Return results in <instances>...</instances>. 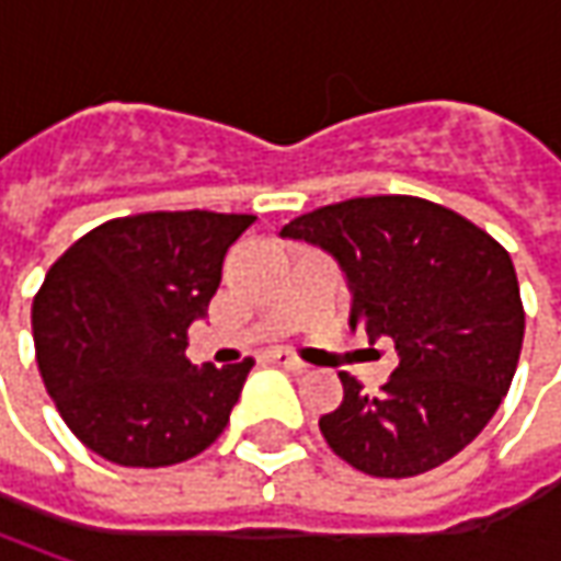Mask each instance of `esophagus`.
I'll return each mask as SVG.
<instances>
[{"label":"esophagus","instance_id":"obj_1","mask_svg":"<svg viewBox=\"0 0 561 561\" xmlns=\"http://www.w3.org/2000/svg\"><path fill=\"white\" fill-rule=\"evenodd\" d=\"M265 358H268L271 365H277V368H287V371H306V362H299V358L293 356V353H284V350L268 353Z\"/></svg>","mask_w":561,"mask_h":561}]
</instances>
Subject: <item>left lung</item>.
Listing matches in <instances>:
<instances>
[{"mask_svg": "<svg viewBox=\"0 0 561 561\" xmlns=\"http://www.w3.org/2000/svg\"><path fill=\"white\" fill-rule=\"evenodd\" d=\"M328 249L353 290L350 324L393 340L399 365L380 393L340 375L343 402L321 434L371 478H415L449 462L500 409L525 340L508 252L486 230L419 196H356L284 225Z\"/></svg>", "mask_w": 561, "mask_h": 561, "instance_id": "1", "label": "left lung"}]
</instances>
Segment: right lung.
<instances>
[{
    "instance_id": "add662e5",
    "label": "right lung",
    "mask_w": 561,
    "mask_h": 561,
    "mask_svg": "<svg viewBox=\"0 0 561 561\" xmlns=\"http://www.w3.org/2000/svg\"><path fill=\"white\" fill-rule=\"evenodd\" d=\"M255 215L142 211L112 218L58 255L33 296L43 383L77 440L124 468H164L218 440L252 358H186L230 243Z\"/></svg>"
}]
</instances>
